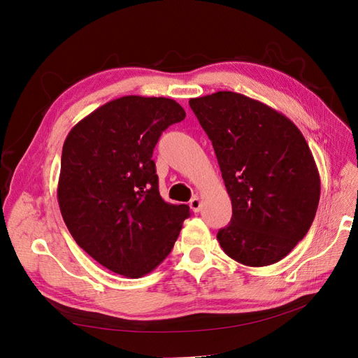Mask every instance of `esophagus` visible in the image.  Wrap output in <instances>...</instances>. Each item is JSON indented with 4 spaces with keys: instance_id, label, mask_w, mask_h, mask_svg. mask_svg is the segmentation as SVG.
I'll list each match as a JSON object with an SVG mask.
<instances>
[{
    "instance_id": "esophagus-1",
    "label": "esophagus",
    "mask_w": 358,
    "mask_h": 358,
    "mask_svg": "<svg viewBox=\"0 0 358 358\" xmlns=\"http://www.w3.org/2000/svg\"><path fill=\"white\" fill-rule=\"evenodd\" d=\"M200 208H201V200H200L197 196H194V197L190 200V209H192L194 213H197V212L200 210Z\"/></svg>"
}]
</instances>
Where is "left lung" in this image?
<instances>
[{
	"instance_id": "1",
	"label": "left lung",
	"mask_w": 358,
	"mask_h": 358,
	"mask_svg": "<svg viewBox=\"0 0 358 358\" xmlns=\"http://www.w3.org/2000/svg\"><path fill=\"white\" fill-rule=\"evenodd\" d=\"M212 141L232 219L222 250L248 267L283 259L308 234L321 196L313 155L297 126L270 106L232 91L189 101Z\"/></svg>"
}]
</instances>
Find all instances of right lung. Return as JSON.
Listing matches in <instances>:
<instances>
[{
    "instance_id": "right-lung-1",
    "label": "right lung",
    "mask_w": 358,
    "mask_h": 358,
    "mask_svg": "<svg viewBox=\"0 0 358 358\" xmlns=\"http://www.w3.org/2000/svg\"><path fill=\"white\" fill-rule=\"evenodd\" d=\"M185 111L165 97L124 96L90 113L68 134L59 209L75 242L110 271L139 278L171 252L190 216L158 190L152 161L162 131Z\"/></svg>"
}]
</instances>
